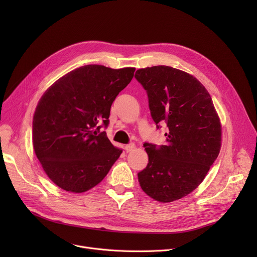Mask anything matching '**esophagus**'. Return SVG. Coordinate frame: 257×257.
<instances>
[{
	"label": "esophagus",
	"mask_w": 257,
	"mask_h": 257,
	"mask_svg": "<svg viewBox=\"0 0 257 257\" xmlns=\"http://www.w3.org/2000/svg\"><path fill=\"white\" fill-rule=\"evenodd\" d=\"M134 148H136V145H134V144H128V145L125 146V151L127 153H129V152H131L134 149Z\"/></svg>",
	"instance_id": "esophagus-1"
}]
</instances>
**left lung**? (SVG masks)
Masks as SVG:
<instances>
[{"label": "left lung", "mask_w": 257, "mask_h": 257, "mask_svg": "<svg viewBox=\"0 0 257 257\" xmlns=\"http://www.w3.org/2000/svg\"><path fill=\"white\" fill-rule=\"evenodd\" d=\"M157 129L166 123L167 143H145L149 156L141 171L142 190L156 201L172 202L204 180L221 149L222 129L210 94L194 76L167 65L138 70Z\"/></svg>", "instance_id": "8db88e82"}]
</instances>
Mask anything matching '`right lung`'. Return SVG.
I'll return each mask as SVG.
<instances>
[{"label":"right lung","mask_w":257,"mask_h":257,"mask_svg":"<svg viewBox=\"0 0 257 257\" xmlns=\"http://www.w3.org/2000/svg\"><path fill=\"white\" fill-rule=\"evenodd\" d=\"M134 67L88 64L47 89L33 116V148L49 178L67 192L100 183L123 152L108 140L110 108L133 78Z\"/></svg>","instance_id":"1"}]
</instances>
